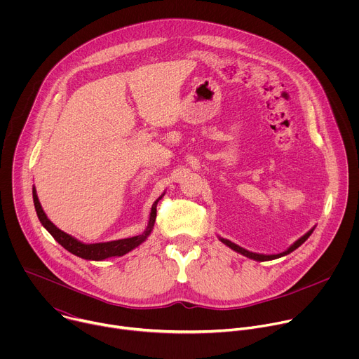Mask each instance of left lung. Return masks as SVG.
Listing matches in <instances>:
<instances>
[{"label":"left lung","instance_id":"1","mask_svg":"<svg viewBox=\"0 0 359 359\" xmlns=\"http://www.w3.org/2000/svg\"><path fill=\"white\" fill-rule=\"evenodd\" d=\"M314 231V227L310 230V231H306L302 237H299L294 244H291L285 251H283V252H278V254H259V252H252V251H248V250H245V248H243V247H240V245H237V244H234V243H231L230 240H227V238H223V237H219V240L223 243V244H226L227 247H230L231 250H234V251H237V252H240V254H243V255H245V257H248V259H251V260H255V262H269V260H276V259H280V257H284V255H287V254H290V252H292L295 248H298L306 238H309L310 236H311V233Z\"/></svg>","mask_w":359,"mask_h":359}]
</instances>
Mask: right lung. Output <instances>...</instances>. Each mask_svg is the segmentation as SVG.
Here are the masks:
<instances>
[{
    "label": "right lung",
    "instance_id": "add662e5",
    "mask_svg": "<svg viewBox=\"0 0 359 359\" xmlns=\"http://www.w3.org/2000/svg\"><path fill=\"white\" fill-rule=\"evenodd\" d=\"M165 196V193L153 203L150 215H149V222H147V227L144 229V231L139 236L135 237H129V238H121V240H114V241H107V243H82L78 238L72 237L71 234L62 231L61 229H58L53 222L48 219V216L45 215L41 203L38 200V194L35 190V186L32 187V197H34V206H35V212L36 216L41 222V224L48 230V233L53 236L65 250H68L69 252L78 255L81 259L85 260H92V262H102L107 260L109 257H121V255H125L126 252L132 251L133 248H136L137 245H140L151 233L153 226H155L156 222V206L158 201Z\"/></svg>",
    "mask_w": 359,
    "mask_h": 359
}]
</instances>
